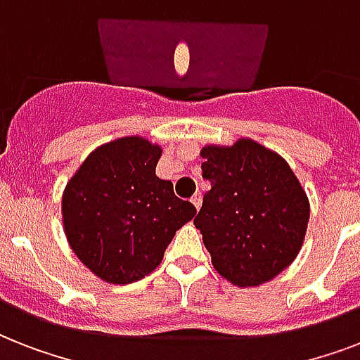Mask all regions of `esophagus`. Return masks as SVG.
Masks as SVG:
<instances>
[{
    "label": "esophagus",
    "mask_w": 360,
    "mask_h": 360,
    "mask_svg": "<svg viewBox=\"0 0 360 360\" xmlns=\"http://www.w3.org/2000/svg\"><path fill=\"white\" fill-rule=\"evenodd\" d=\"M191 202H192V205L196 207V211H200V207H202V194H200V192H196V194L191 198Z\"/></svg>",
    "instance_id": "1"
}]
</instances>
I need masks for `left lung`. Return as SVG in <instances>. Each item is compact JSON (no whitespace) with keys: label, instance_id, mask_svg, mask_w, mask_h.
Returning a JSON list of instances; mask_svg holds the SVG:
<instances>
[{"label":"left lung","instance_id":"left-lung-1","mask_svg":"<svg viewBox=\"0 0 360 360\" xmlns=\"http://www.w3.org/2000/svg\"><path fill=\"white\" fill-rule=\"evenodd\" d=\"M211 181L194 219L214 271L237 288L271 282L295 262L307 236L310 202L276 151L239 138L202 147Z\"/></svg>","mask_w":360,"mask_h":360}]
</instances>
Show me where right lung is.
I'll use <instances>...</instances> for the list:
<instances>
[{"label": "right lung", "instance_id": "add662e5", "mask_svg": "<svg viewBox=\"0 0 360 360\" xmlns=\"http://www.w3.org/2000/svg\"><path fill=\"white\" fill-rule=\"evenodd\" d=\"M162 147L141 136L98 146L61 194L65 237L76 257L104 282L130 284L160 265L175 231L196 207L157 177Z\"/></svg>", "mask_w": 360, "mask_h": 360}]
</instances>
